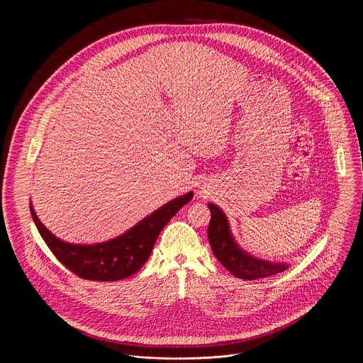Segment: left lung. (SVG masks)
<instances>
[{
    "label": "left lung",
    "instance_id": "left-lung-1",
    "mask_svg": "<svg viewBox=\"0 0 363 363\" xmlns=\"http://www.w3.org/2000/svg\"><path fill=\"white\" fill-rule=\"evenodd\" d=\"M208 208L211 211V221L206 234H208L213 252L233 276L242 280H255L287 270L289 264L286 263L260 260L241 250L231 235L228 220L220 206L210 202Z\"/></svg>",
    "mask_w": 363,
    "mask_h": 363
}]
</instances>
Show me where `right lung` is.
<instances>
[{
    "label": "right lung",
    "instance_id": "1",
    "mask_svg": "<svg viewBox=\"0 0 363 363\" xmlns=\"http://www.w3.org/2000/svg\"><path fill=\"white\" fill-rule=\"evenodd\" d=\"M192 196V192L181 195L153 211L125 234L90 245L70 244L57 238L40 223L33 205H30V211L40 235L65 267L86 280L116 281L140 270L162 228Z\"/></svg>",
    "mask_w": 363,
    "mask_h": 363
}]
</instances>
